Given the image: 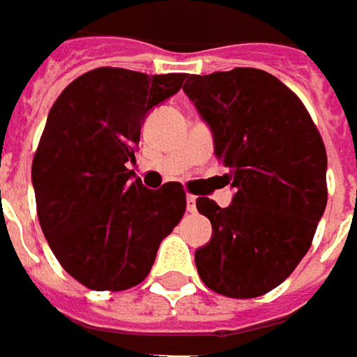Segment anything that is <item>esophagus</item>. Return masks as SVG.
Returning <instances> with one entry per match:
<instances>
[{
    "instance_id": "34e87169",
    "label": "esophagus",
    "mask_w": 357,
    "mask_h": 357,
    "mask_svg": "<svg viewBox=\"0 0 357 357\" xmlns=\"http://www.w3.org/2000/svg\"><path fill=\"white\" fill-rule=\"evenodd\" d=\"M186 211L188 213H195L197 211V197H192V195L186 197Z\"/></svg>"
}]
</instances>
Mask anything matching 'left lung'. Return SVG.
<instances>
[{
    "label": "left lung",
    "instance_id": "left-lung-1",
    "mask_svg": "<svg viewBox=\"0 0 357 357\" xmlns=\"http://www.w3.org/2000/svg\"><path fill=\"white\" fill-rule=\"evenodd\" d=\"M183 89L213 130L225 185L236 190L227 208L197 199L213 225L195 254L200 280L228 298L266 294L306 256L328 202L320 130L294 91L262 69L186 75Z\"/></svg>",
    "mask_w": 357,
    "mask_h": 357
}]
</instances>
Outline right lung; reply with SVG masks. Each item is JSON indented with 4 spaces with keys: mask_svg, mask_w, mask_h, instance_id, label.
<instances>
[{
    "mask_svg": "<svg viewBox=\"0 0 357 357\" xmlns=\"http://www.w3.org/2000/svg\"><path fill=\"white\" fill-rule=\"evenodd\" d=\"M185 77L99 67L69 83L49 111L31 165L37 216L59 264L91 290L141 284L185 214L181 183L151 190L127 169L146 113Z\"/></svg>",
    "mask_w": 357,
    "mask_h": 357,
    "instance_id": "right-lung-1",
    "label": "right lung"
}]
</instances>
